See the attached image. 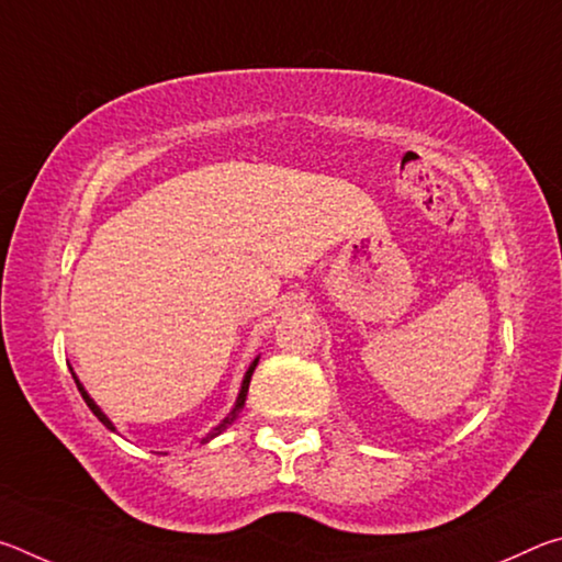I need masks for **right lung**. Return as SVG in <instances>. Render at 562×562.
<instances>
[{
	"label": "right lung",
	"mask_w": 562,
	"mask_h": 562,
	"mask_svg": "<svg viewBox=\"0 0 562 562\" xmlns=\"http://www.w3.org/2000/svg\"><path fill=\"white\" fill-rule=\"evenodd\" d=\"M258 361H260V357H255L252 359V364L250 367H247V372H245V376H243V384H240V392H237V398H235V404H233V408H231V414H225V418H223V422L221 424H217V426H213V429H211V434H207V436H203V439H201V443H207V441H213L215 439V436H221L225 429H227V426H231L233 422H235V418H237V414H240L243 412V406H245V398H247V389H250V379H252V372H255V367H258ZM71 369V367H69ZM74 374V372H71ZM74 382H76V386H79V392H81V396H83V402H87V406L91 408V412H93V416H97L99 418V422L103 424V426H106V429H111V431H116V426H113V422H111V418L106 416V414H103L101 412V406L97 404V402H93V398H91V394L87 392V389H83V384L79 382V376H76L74 374Z\"/></svg>",
	"instance_id": "1"
}]
</instances>
